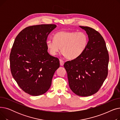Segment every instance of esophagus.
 Here are the masks:
<instances>
[{
  "label": "esophagus",
  "mask_w": 120,
  "mask_h": 120,
  "mask_svg": "<svg viewBox=\"0 0 120 120\" xmlns=\"http://www.w3.org/2000/svg\"><path fill=\"white\" fill-rule=\"evenodd\" d=\"M60 64L62 66H63L64 64V61L63 60H62V59H60Z\"/></svg>",
  "instance_id": "obj_1"
}]
</instances>
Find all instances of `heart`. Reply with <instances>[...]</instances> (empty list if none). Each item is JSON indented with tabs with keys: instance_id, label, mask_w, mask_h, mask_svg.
Segmentation results:
<instances>
[{
	"instance_id": "obj_1",
	"label": "heart",
	"mask_w": 120,
	"mask_h": 120,
	"mask_svg": "<svg viewBox=\"0 0 120 120\" xmlns=\"http://www.w3.org/2000/svg\"><path fill=\"white\" fill-rule=\"evenodd\" d=\"M87 36L83 32L60 31L48 39L46 44L50 54L56 55L61 49L63 54L70 59H76L82 54L88 43Z\"/></svg>"
}]
</instances>
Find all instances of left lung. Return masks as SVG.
<instances>
[{
  "label": "left lung",
  "mask_w": 120,
  "mask_h": 120,
  "mask_svg": "<svg viewBox=\"0 0 120 120\" xmlns=\"http://www.w3.org/2000/svg\"><path fill=\"white\" fill-rule=\"evenodd\" d=\"M85 30L89 41L84 52L79 57L64 65L68 84L76 95L86 97L98 91L108 74L109 55L105 42L95 29L80 26Z\"/></svg>",
  "instance_id": "1"
}]
</instances>
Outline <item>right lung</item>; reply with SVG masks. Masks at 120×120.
Listing matches in <instances>:
<instances>
[{
  "label": "right lung",
  "mask_w": 120,
  "mask_h": 120,
  "mask_svg": "<svg viewBox=\"0 0 120 120\" xmlns=\"http://www.w3.org/2000/svg\"><path fill=\"white\" fill-rule=\"evenodd\" d=\"M55 24H41L26 27L16 37L10 55L12 77L21 89L32 96L46 93L52 84L59 60L49 54L48 36Z\"/></svg>",
  "instance_id": "obj_1"
}]
</instances>
